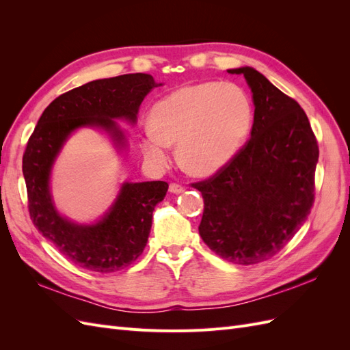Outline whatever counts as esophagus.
<instances>
[{
	"label": "esophagus",
	"mask_w": 350,
	"mask_h": 350,
	"mask_svg": "<svg viewBox=\"0 0 350 350\" xmlns=\"http://www.w3.org/2000/svg\"><path fill=\"white\" fill-rule=\"evenodd\" d=\"M169 191L174 193V194H181L185 191V187L181 185V184H176V183H172L171 185H169Z\"/></svg>",
	"instance_id": "esophagus-1"
}]
</instances>
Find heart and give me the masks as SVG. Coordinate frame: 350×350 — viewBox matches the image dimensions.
<instances>
[{
  "label": "heart",
  "instance_id": "b5f03b06",
  "mask_svg": "<svg viewBox=\"0 0 350 350\" xmlns=\"http://www.w3.org/2000/svg\"><path fill=\"white\" fill-rule=\"evenodd\" d=\"M251 103L238 84L204 81L178 89L150 113L142 150L156 166L169 162L171 144L189 174L210 176L220 171L247 137Z\"/></svg>",
  "mask_w": 350,
  "mask_h": 350
}]
</instances>
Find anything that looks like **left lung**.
I'll list each match as a JSON object with an SVG mask.
<instances>
[{
    "label": "left lung",
    "instance_id": "8db88e82",
    "mask_svg": "<svg viewBox=\"0 0 350 350\" xmlns=\"http://www.w3.org/2000/svg\"><path fill=\"white\" fill-rule=\"evenodd\" d=\"M251 139L215 175L191 184L204 200L198 232L234 264L251 266L279 254L304 225L315 196L319 143L301 105L251 67Z\"/></svg>",
    "mask_w": 350,
    "mask_h": 350
}]
</instances>
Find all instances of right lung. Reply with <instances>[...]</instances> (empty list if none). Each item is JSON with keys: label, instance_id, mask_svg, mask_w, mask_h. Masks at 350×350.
<instances>
[{"label": "right lung", "instance_id": "obj_1", "mask_svg": "<svg viewBox=\"0 0 350 350\" xmlns=\"http://www.w3.org/2000/svg\"><path fill=\"white\" fill-rule=\"evenodd\" d=\"M156 84L135 72L94 80L62 93L42 113L23 154L29 215L38 230L76 266L112 273L139 258L150 234L153 210L165 198L167 183H125L115 204L96 225L80 226L61 217L49 194V172L67 137L83 125H98L118 144L124 135L113 118L135 121L140 103Z\"/></svg>", "mask_w": 350, "mask_h": 350}]
</instances>
